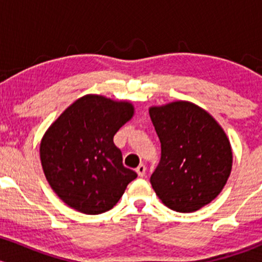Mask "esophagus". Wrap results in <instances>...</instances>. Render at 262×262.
<instances>
[{
    "instance_id": "esophagus-1",
    "label": "esophagus",
    "mask_w": 262,
    "mask_h": 262,
    "mask_svg": "<svg viewBox=\"0 0 262 262\" xmlns=\"http://www.w3.org/2000/svg\"><path fill=\"white\" fill-rule=\"evenodd\" d=\"M135 171H137L138 175H139L140 177H143L144 175H145V172H146V167H145V165H144V164H140L139 166L137 167V170H135Z\"/></svg>"
}]
</instances>
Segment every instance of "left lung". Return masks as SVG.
<instances>
[{
	"instance_id": "left-lung-1",
	"label": "left lung",
	"mask_w": 262,
	"mask_h": 262,
	"mask_svg": "<svg viewBox=\"0 0 262 262\" xmlns=\"http://www.w3.org/2000/svg\"><path fill=\"white\" fill-rule=\"evenodd\" d=\"M161 143L150 183L161 202L180 213L194 212L221 193L229 179L233 152L223 128L187 101L149 110Z\"/></svg>"
}]
</instances>
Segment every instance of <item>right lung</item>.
<instances>
[{
    "label": "right lung",
    "instance_id": "1",
    "mask_svg": "<svg viewBox=\"0 0 262 262\" xmlns=\"http://www.w3.org/2000/svg\"><path fill=\"white\" fill-rule=\"evenodd\" d=\"M133 104L100 95L74 102L45 132L40 160L50 187L71 208L101 214L116 206L137 172L123 165L113 137Z\"/></svg>",
    "mask_w": 262,
    "mask_h": 262
}]
</instances>
